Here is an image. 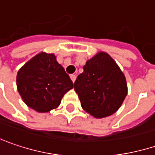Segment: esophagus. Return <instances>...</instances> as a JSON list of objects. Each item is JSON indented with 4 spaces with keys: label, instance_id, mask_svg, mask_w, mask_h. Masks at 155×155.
Segmentation results:
<instances>
[{
    "label": "esophagus",
    "instance_id": "34e87169",
    "mask_svg": "<svg viewBox=\"0 0 155 155\" xmlns=\"http://www.w3.org/2000/svg\"><path fill=\"white\" fill-rule=\"evenodd\" d=\"M70 78H71V80H72V81H73V82H74V81H75V80H76V76H75V74H71V75H70Z\"/></svg>",
    "mask_w": 155,
    "mask_h": 155
}]
</instances>
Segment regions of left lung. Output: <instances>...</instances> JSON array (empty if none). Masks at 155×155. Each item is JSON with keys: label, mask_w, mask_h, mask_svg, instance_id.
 Returning a JSON list of instances; mask_svg holds the SVG:
<instances>
[{"label": "left lung", "mask_w": 155, "mask_h": 155, "mask_svg": "<svg viewBox=\"0 0 155 155\" xmlns=\"http://www.w3.org/2000/svg\"><path fill=\"white\" fill-rule=\"evenodd\" d=\"M82 109L96 118L115 113L127 96L123 72L106 52L88 59L74 84Z\"/></svg>", "instance_id": "1"}]
</instances>
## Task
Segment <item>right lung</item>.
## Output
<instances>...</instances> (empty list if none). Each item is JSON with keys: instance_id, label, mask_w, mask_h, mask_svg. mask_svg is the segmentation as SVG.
<instances>
[{"instance_id": "obj_1", "label": "right lung", "mask_w": 155, "mask_h": 155, "mask_svg": "<svg viewBox=\"0 0 155 155\" xmlns=\"http://www.w3.org/2000/svg\"><path fill=\"white\" fill-rule=\"evenodd\" d=\"M16 86L23 102L44 113L56 109L74 84L54 54L41 52L18 71Z\"/></svg>"}]
</instances>
